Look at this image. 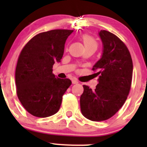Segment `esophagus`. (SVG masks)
I'll return each mask as SVG.
<instances>
[{"label":"esophagus","mask_w":147,"mask_h":147,"mask_svg":"<svg viewBox=\"0 0 147 147\" xmlns=\"http://www.w3.org/2000/svg\"><path fill=\"white\" fill-rule=\"evenodd\" d=\"M72 84H78V80L75 79V78H73V79L72 80Z\"/></svg>","instance_id":"1"}]
</instances>
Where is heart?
Returning <instances> with one entry per match:
<instances>
[{
  "instance_id": "b5f03b06",
  "label": "heart",
  "mask_w": 147,
  "mask_h": 147,
  "mask_svg": "<svg viewBox=\"0 0 147 147\" xmlns=\"http://www.w3.org/2000/svg\"><path fill=\"white\" fill-rule=\"evenodd\" d=\"M81 38H82V42L84 43L85 48L90 47H93L97 48V42L92 36L88 35V34H84V35H82Z\"/></svg>"
}]
</instances>
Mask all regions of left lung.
I'll use <instances>...</instances> for the list:
<instances>
[{
  "label": "left lung",
  "mask_w": 147,
  "mask_h": 147,
  "mask_svg": "<svg viewBox=\"0 0 147 147\" xmlns=\"http://www.w3.org/2000/svg\"><path fill=\"white\" fill-rule=\"evenodd\" d=\"M99 35L103 53L92 68L97 70L99 83L94 90L84 84L80 96L83 116L94 121L109 119L119 110L129 93L133 74L132 60L125 44L109 31L101 30Z\"/></svg>",
  "instance_id": "1"
}]
</instances>
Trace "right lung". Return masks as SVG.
<instances>
[{
	"label": "right lung",
	"instance_id": "right-lung-1",
	"mask_svg": "<svg viewBox=\"0 0 147 147\" xmlns=\"http://www.w3.org/2000/svg\"><path fill=\"white\" fill-rule=\"evenodd\" d=\"M72 30H52L31 38L19 55L16 69V92L23 107L37 117H47L58 112L63 96L71 85L69 79L53 73L60 62L67 38Z\"/></svg>",
	"mask_w": 147,
	"mask_h": 147
}]
</instances>
